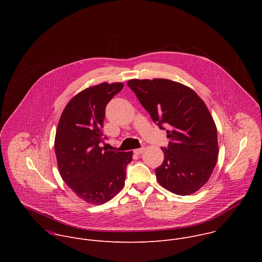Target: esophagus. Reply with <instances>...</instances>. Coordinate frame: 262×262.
Segmentation results:
<instances>
[{"mask_svg":"<svg viewBox=\"0 0 262 262\" xmlns=\"http://www.w3.org/2000/svg\"><path fill=\"white\" fill-rule=\"evenodd\" d=\"M144 150H145V148L144 147H141V148H138V149H135L134 150V152L136 154V155H141V154H143L144 152Z\"/></svg>","mask_w":262,"mask_h":262,"instance_id":"1","label":"esophagus"}]
</instances>
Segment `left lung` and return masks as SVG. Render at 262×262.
<instances>
[{
	"label": "left lung",
	"instance_id": "left-lung-1",
	"mask_svg": "<svg viewBox=\"0 0 262 262\" xmlns=\"http://www.w3.org/2000/svg\"><path fill=\"white\" fill-rule=\"evenodd\" d=\"M127 85L160 128H169L165 159L156 169L160 184L180 196L200 190L219 154L216 127L204 101L191 88L166 79H134Z\"/></svg>",
	"mask_w": 262,
	"mask_h": 262
}]
</instances>
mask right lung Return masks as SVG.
<instances>
[{"instance_id": "add662e5", "label": "right lung", "mask_w": 262, "mask_h": 262, "mask_svg": "<svg viewBox=\"0 0 262 262\" xmlns=\"http://www.w3.org/2000/svg\"><path fill=\"white\" fill-rule=\"evenodd\" d=\"M122 88V83H101L83 90L67 103L58 123L55 152L60 175L74 194L91 204H103L122 190L133 160V151L100 146L106 139L105 106Z\"/></svg>"}]
</instances>
